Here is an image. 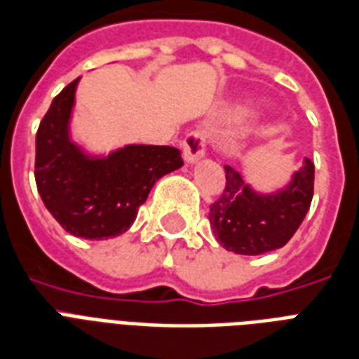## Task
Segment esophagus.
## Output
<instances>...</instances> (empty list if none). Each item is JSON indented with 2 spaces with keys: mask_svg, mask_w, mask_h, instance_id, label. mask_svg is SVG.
I'll list each match as a JSON object with an SVG mask.
<instances>
[{
  "mask_svg": "<svg viewBox=\"0 0 359 359\" xmlns=\"http://www.w3.org/2000/svg\"><path fill=\"white\" fill-rule=\"evenodd\" d=\"M183 147V158L185 163L195 164L204 157V151H206V138L202 132H189L182 142Z\"/></svg>",
  "mask_w": 359,
  "mask_h": 359,
  "instance_id": "34e87169",
  "label": "esophagus"
}]
</instances>
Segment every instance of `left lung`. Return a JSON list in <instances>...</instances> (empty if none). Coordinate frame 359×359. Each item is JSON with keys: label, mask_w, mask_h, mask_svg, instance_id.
Returning a JSON list of instances; mask_svg holds the SVG:
<instances>
[{"label": "left lung", "mask_w": 359, "mask_h": 359, "mask_svg": "<svg viewBox=\"0 0 359 359\" xmlns=\"http://www.w3.org/2000/svg\"><path fill=\"white\" fill-rule=\"evenodd\" d=\"M225 189L210 206L215 241L241 255H261L285 246L311 208L314 195L311 158H304L287 185L274 193L255 191L233 166H225Z\"/></svg>", "instance_id": "left-lung-1"}]
</instances>
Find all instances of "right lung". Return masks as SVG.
<instances>
[{
  "mask_svg": "<svg viewBox=\"0 0 359 359\" xmlns=\"http://www.w3.org/2000/svg\"><path fill=\"white\" fill-rule=\"evenodd\" d=\"M77 83L79 77L53 100L37 128V191L67 233L107 241L128 231L157 180L182 168V153L170 145L136 144L109 155L87 153L69 132Z\"/></svg>",
  "mask_w": 359,
  "mask_h": 359,
  "instance_id": "obj_1",
  "label": "right lung"
}]
</instances>
